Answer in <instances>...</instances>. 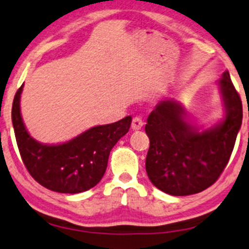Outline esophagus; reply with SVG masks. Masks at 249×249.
<instances>
[{
    "label": "esophagus",
    "mask_w": 249,
    "mask_h": 249,
    "mask_svg": "<svg viewBox=\"0 0 249 249\" xmlns=\"http://www.w3.org/2000/svg\"><path fill=\"white\" fill-rule=\"evenodd\" d=\"M142 125H143V122H142V119L140 118V117H133V119H132V124H131V126H132V128L133 130H140V128L142 127Z\"/></svg>",
    "instance_id": "1"
}]
</instances>
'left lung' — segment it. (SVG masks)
<instances>
[{
    "label": "left lung",
    "instance_id": "8db88e82",
    "mask_svg": "<svg viewBox=\"0 0 249 249\" xmlns=\"http://www.w3.org/2000/svg\"><path fill=\"white\" fill-rule=\"evenodd\" d=\"M218 85L225 118L213 127L199 131L187 121L183 107L173 100L161 101L148 116L146 172L163 193L172 196L200 193L225 169L241 127L242 103L229 71Z\"/></svg>",
    "mask_w": 249,
    "mask_h": 249
}]
</instances>
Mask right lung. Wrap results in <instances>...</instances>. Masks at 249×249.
<instances>
[{"label": "right lung", "instance_id": "add662e5", "mask_svg": "<svg viewBox=\"0 0 249 249\" xmlns=\"http://www.w3.org/2000/svg\"><path fill=\"white\" fill-rule=\"evenodd\" d=\"M23 86L15 95L11 119L30 175L43 187L61 194H79L95 187L106 173L112 147L127 133L132 117L91 127L60 145H46L30 136L23 123L19 107Z\"/></svg>", "mask_w": 249, "mask_h": 249}]
</instances>
